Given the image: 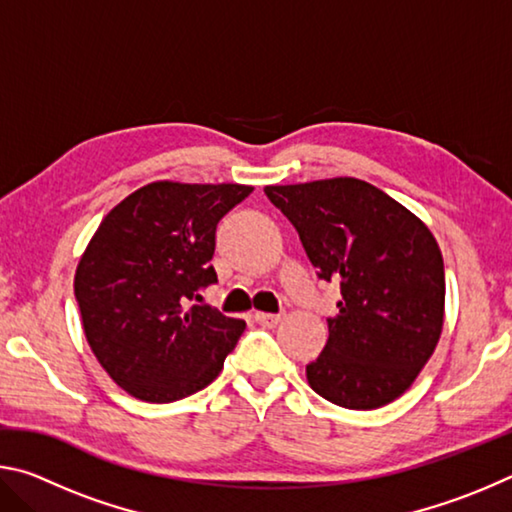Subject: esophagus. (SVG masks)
Instances as JSON below:
<instances>
[{
  "label": "esophagus",
  "instance_id": "obj_1",
  "mask_svg": "<svg viewBox=\"0 0 512 512\" xmlns=\"http://www.w3.org/2000/svg\"><path fill=\"white\" fill-rule=\"evenodd\" d=\"M255 320H257V323L262 325V327H275V325L282 320V316H280V314H264V311H257Z\"/></svg>",
  "mask_w": 512,
  "mask_h": 512
}]
</instances>
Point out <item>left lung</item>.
I'll return each mask as SVG.
<instances>
[{"label": "left lung", "instance_id": "1", "mask_svg": "<svg viewBox=\"0 0 512 512\" xmlns=\"http://www.w3.org/2000/svg\"><path fill=\"white\" fill-rule=\"evenodd\" d=\"M264 194L298 230L320 280L341 284L309 386L354 411L397 400L443 332L445 266L429 228L357 178L268 185Z\"/></svg>", "mask_w": 512, "mask_h": 512}]
</instances>
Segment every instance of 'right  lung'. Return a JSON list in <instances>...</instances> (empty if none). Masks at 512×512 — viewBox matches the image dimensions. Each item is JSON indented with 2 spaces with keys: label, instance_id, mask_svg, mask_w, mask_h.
<instances>
[{
  "label": "right lung",
  "instance_id": "1",
  "mask_svg": "<svg viewBox=\"0 0 512 512\" xmlns=\"http://www.w3.org/2000/svg\"><path fill=\"white\" fill-rule=\"evenodd\" d=\"M248 185L160 180L106 214L76 266L85 339L117 386L164 404L219 377L246 323L192 305L216 282V225Z\"/></svg>",
  "mask_w": 512,
  "mask_h": 512
}]
</instances>
